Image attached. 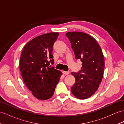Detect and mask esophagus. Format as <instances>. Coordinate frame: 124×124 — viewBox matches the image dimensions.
<instances>
[{"mask_svg":"<svg viewBox=\"0 0 124 124\" xmlns=\"http://www.w3.org/2000/svg\"><path fill=\"white\" fill-rule=\"evenodd\" d=\"M63 74H65V75H68V74H70V72L69 71H63Z\"/></svg>","mask_w":124,"mask_h":124,"instance_id":"1","label":"esophagus"}]
</instances>
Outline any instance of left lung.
Segmentation results:
<instances>
[{"mask_svg": "<svg viewBox=\"0 0 124 124\" xmlns=\"http://www.w3.org/2000/svg\"><path fill=\"white\" fill-rule=\"evenodd\" d=\"M74 51L75 58L82 63L79 72H72L76 82L71 92L76 98L85 99L96 93L101 83L105 69V60L99 44L89 34L80 31L66 33Z\"/></svg>", "mask_w": 124, "mask_h": 124, "instance_id": "obj_1", "label": "left lung"}]
</instances>
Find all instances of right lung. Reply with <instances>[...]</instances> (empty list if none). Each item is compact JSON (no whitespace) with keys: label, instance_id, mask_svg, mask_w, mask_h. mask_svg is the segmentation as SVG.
Wrapping results in <instances>:
<instances>
[{"label":"right lung","instance_id":"add662e5","mask_svg":"<svg viewBox=\"0 0 124 124\" xmlns=\"http://www.w3.org/2000/svg\"><path fill=\"white\" fill-rule=\"evenodd\" d=\"M59 35L51 32L31 40L22 52L19 69L25 84L37 99L46 100L52 97L62 72L50 63H54L52 54L54 42Z\"/></svg>","mask_w":124,"mask_h":124}]
</instances>
